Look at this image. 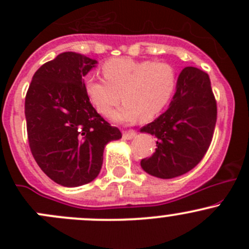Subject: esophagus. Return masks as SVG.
Listing matches in <instances>:
<instances>
[{
    "label": "esophagus",
    "mask_w": 249,
    "mask_h": 249,
    "mask_svg": "<svg viewBox=\"0 0 249 249\" xmlns=\"http://www.w3.org/2000/svg\"><path fill=\"white\" fill-rule=\"evenodd\" d=\"M137 135L136 131H134V130H130V131H125L124 134H123V139L124 140H132L135 139Z\"/></svg>",
    "instance_id": "1"
}]
</instances>
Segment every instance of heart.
<instances>
[{
    "instance_id": "1",
    "label": "heart",
    "mask_w": 249,
    "mask_h": 249,
    "mask_svg": "<svg viewBox=\"0 0 249 249\" xmlns=\"http://www.w3.org/2000/svg\"><path fill=\"white\" fill-rule=\"evenodd\" d=\"M105 79L88 77L85 92L100 114L112 115L118 123L131 124L137 119L149 122L167 106L175 92L177 77L175 70L165 62L113 59L102 66Z\"/></svg>"
}]
</instances>
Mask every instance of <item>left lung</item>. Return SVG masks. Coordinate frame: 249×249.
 Wrapping results in <instances>:
<instances>
[{"label":"left lung","instance_id":"1","mask_svg":"<svg viewBox=\"0 0 249 249\" xmlns=\"http://www.w3.org/2000/svg\"><path fill=\"white\" fill-rule=\"evenodd\" d=\"M215 122L217 104L210 77L196 67H185L166 112L141 129L158 139L155 153L141 160V167L162 179L189 172L205 157Z\"/></svg>","mask_w":249,"mask_h":249}]
</instances>
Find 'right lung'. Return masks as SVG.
Instances as JSON below:
<instances>
[{
	"instance_id": "add662e5",
	"label": "right lung",
	"mask_w": 249,
	"mask_h": 249,
	"mask_svg": "<svg viewBox=\"0 0 249 249\" xmlns=\"http://www.w3.org/2000/svg\"><path fill=\"white\" fill-rule=\"evenodd\" d=\"M94 59L61 53L34 74L25 99L30 149L50 179L79 187L99 176L104 150L122 139L118 127L96 112L85 92L84 79Z\"/></svg>"
}]
</instances>
